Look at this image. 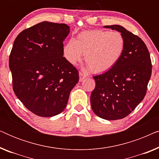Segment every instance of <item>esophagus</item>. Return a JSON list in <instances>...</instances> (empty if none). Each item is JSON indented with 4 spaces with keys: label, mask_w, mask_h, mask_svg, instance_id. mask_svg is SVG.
<instances>
[{
    "label": "esophagus",
    "mask_w": 159,
    "mask_h": 159,
    "mask_svg": "<svg viewBox=\"0 0 159 159\" xmlns=\"http://www.w3.org/2000/svg\"><path fill=\"white\" fill-rule=\"evenodd\" d=\"M79 75H80V81H82V80H83L84 78L87 77V75H85V74H84L82 72H80Z\"/></svg>",
    "instance_id": "obj_1"
}]
</instances>
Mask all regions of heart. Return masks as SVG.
I'll return each mask as SVG.
<instances>
[{"label": "heart", "mask_w": 159, "mask_h": 159, "mask_svg": "<svg viewBox=\"0 0 159 159\" xmlns=\"http://www.w3.org/2000/svg\"><path fill=\"white\" fill-rule=\"evenodd\" d=\"M125 48V40L117 31L90 30L71 39L64 45V56L71 64L84 58L87 66L94 73L109 70L120 60Z\"/></svg>", "instance_id": "b5f03b06"}]
</instances>
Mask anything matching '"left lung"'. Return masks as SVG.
I'll list each match as a JSON object with an SVG mask.
<instances>
[{
	"instance_id": "8db88e82",
	"label": "left lung",
	"mask_w": 159,
	"mask_h": 159,
	"mask_svg": "<svg viewBox=\"0 0 159 159\" xmlns=\"http://www.w3.org/2000/svg\"><path fill=\"white\" fill-rule=\"evenodd\" d=\"M104 27L121 32L125 48L116 65L93 77L95 87L91 93L90 103L98 116L117 120L128 116L144 98L152 64L146 45L138 36L119 25Z\"/></svg>"
}]
</instances>
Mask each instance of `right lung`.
Listing matches in <instances>:
<instances>
[{"instance_id":"obj_1","label":"right lung","mask_w":159,"mask_h":159,"mask_svg":"<svg viewBox=\"0 0 159 159\" xmlns=\"http://www.w3.org/2000/svg\"><path fill=\"white\" fill-rule=\"evenodd\" d=\"M70 28L43 21L20 32L9 56L13 90L28 110L43 117L61 113L79 81L77 69L64 57Z\"/></svg>"}]
</instances>
